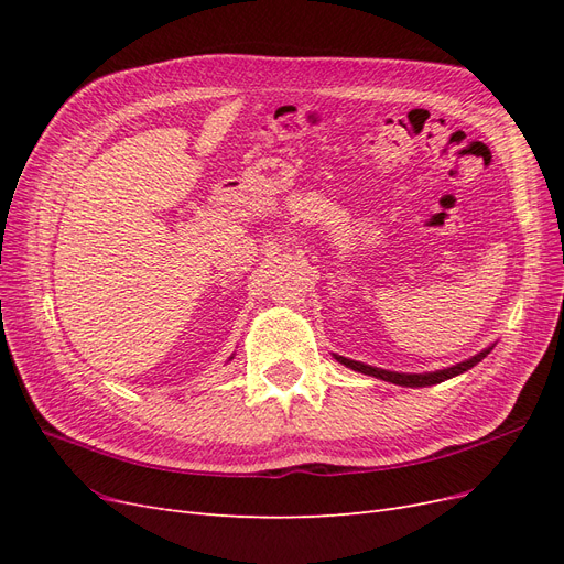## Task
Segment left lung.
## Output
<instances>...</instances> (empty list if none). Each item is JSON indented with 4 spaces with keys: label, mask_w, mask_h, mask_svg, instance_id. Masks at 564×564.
I'll return each mask as SVG.
<instances>
[{
    "label": "left lung",
    "mask_w": 564,
    "mask_h": 564,
    "mask_svg": "<svg viewBox=\"0 0 564 564\" xmlns=\"http://www.w3.org/2000/svg\"><path fill=\"white\" fill-rule=\"evenodd\" d=\"M489 350H491V346L485 348L482 352H477V355L468 357V360L454 365V367L437 369V371H425V373H400V371H388V369L371 367V365H365V362H355V360H348V357H344V355H334V357H336V360H338L340 365L350 367L352 371L367 373V377H377V379H381V381L395 383V386H406V388H423V386L442 383V381H447V379H452V377H458V373L468 371V369L475 367L477 362H482V357H487Z\"/></svg>",
    "instance_id": "left-lung-1"
}]
</instances>
